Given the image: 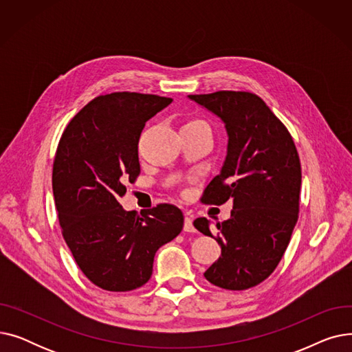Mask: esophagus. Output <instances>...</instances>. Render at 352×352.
I'll return each instance as SVG.
<instances>
[{
  "mask_svg": "<svg viewBox=\"0 0 352 352\" xmlns=\"http://www.w3.org/2000/svg\"><path fill=\"white\" fill-rule=\"evenodd\" d=\"M192 219L194 218L190 214H187L186 218H184V231H186V232H194L195 231V228L192 226Z\"/></svg>",
  "mask_w": 352,
  "mask_h": 352,
  "instance_id": "34e87169",
  "label": "esophagus"
}]
</instances>
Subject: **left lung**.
<instances>
[{
    "instance_id": "left-lung-1",
    "label": "left lung",
    "mask_w": 352,
    "mask_h": 352,
    "mask_svg": "<svg viewBox=\"0 0 352 352\" xmlns=\"http://www.w3.org/2000/svg\"><path fill=\"white\" fill-rule=\"evenodd\" d=\"M224 121L227 157L201 201L223 206L232 199L231 218L217 224L197 218L194 227L212 236L221 255L206 278L224 289L255 287L274 272L289 244L300 212L301 162L287 126L256 94L217 91L188 96Z\"/></svg>"
}]
</instances>
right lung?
Listing matches in <instances>:
<instances>
[{
    "instance_id": "1",
    "label": "right lung",
    "mask_w": 352,
    "mask_h": 352,
    "mask_svg": "<svg viewBox=\"0 0 352 352\" xmlns=\"http://www.w3.org/2000/svg\"><path fill=\"white\" fill-rule=\"evenodd\" d=\"M171 101L129 91L98 96L69 121L58 142L52 192L61 232L84 275L105 291L148 283L157 250L182 230L184 215L173 204L140 215L120 206L125 184L141 173L142 128Z\"/></svg>"
}]
</instances>
